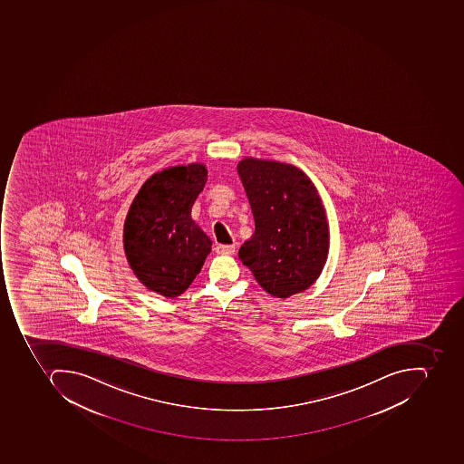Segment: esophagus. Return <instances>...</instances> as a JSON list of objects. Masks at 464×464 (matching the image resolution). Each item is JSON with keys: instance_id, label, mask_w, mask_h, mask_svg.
Returning <instances> with one entry per match:
<instances>
[{"instance_id": "obj_1", "label": "esophagus", "mask_w": 464, "mask_h": 464, "mask_svg": "<svg viewBox=\"0 0 464 464\" xmlns=\"http://www.w3.org/2000/svg\"><path fill=\"white\" fill-rule=\"evenodd\" d=\"M236 251V246L234 244H218L216 246V253L226 254V256H231Z\"/></svg>"}]
</instances>
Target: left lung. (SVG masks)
Returning <instances> with one entry per match:
<instances>
[{"label":"left lung","mask_w":464,"mask_h":464,"mask_svg":"<svg viewBox=\"0 0 464 464\" xmlns=\"http://www.w3.org/2000/svg\"><path fill=\"white\" fill-rule=\"evenodd\" d=\"M256 231L238 256L266 293L288 298L323 273L329 230L323 201L303 170L281 161L246 158L237 166Z\"/></svg>","instance_id":"obj_1"}]
</instances>
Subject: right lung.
I'll use <instances>...</instances> for the list:
<instances>
[{
  "label": "right lung",
  "mask_w": 464,
  "mask_h": 464,
  "mask_svg": "<svg viewBox=\"0 0 464 464\" xmlns=\"http://www.w3.org/2000/svg\"><path fill=\"white\" fill-rule=\"evenodd\" d=\"M208 181L201 163L173 166L145 181L123 227L129 266L146 288L166 298L183 294L200 273L211 240L191 218Z\"/></svg>",
  "instance_id": "1"
}]
</instances>
